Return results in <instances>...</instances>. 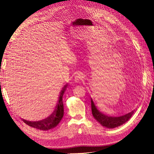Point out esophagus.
Instances as JSON below:
<instances>
[{
	"label": "esophagus",
	"mask_w": 154,
	"mask_h": 154,
	"mask_svg": "<svg viewBox=\"0 0 154 154\" xmlns=\"http://www.w3.org/2000/svg\"><path fill=\"white\" fill-rule=\"evenodd\" d=\"M83 79H84V77L81 74H77L75 76V78H74L75 82H79L80 81H81V80H82Z\"/></svg>",
	"instance_id": "obj_1"
}]
</instances>
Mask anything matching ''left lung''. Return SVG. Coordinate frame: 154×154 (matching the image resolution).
Instances as JSON below:
<instances>
[{"label":"left lung","instance_id":"1","mask_svg":"<svg viewBox=\"0 0 154 154\" xmlns=\"http://www.w3.org/2000/svg\"><path fill=\"white\" fill-rule=\"evenodd\" d=\"M91 108L92 115L95 119L99 122L103 127H106L109 128H114L122 125L130 119L134 113V110L131 111L128 114L119 116V117H112L108 116L100 112L97 107L91 99Z\"/></svg>","mask_w":154,"mask_h":154}]
</instances>
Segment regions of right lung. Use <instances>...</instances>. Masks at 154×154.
Returning a JSON list of instances; mask_svg holds the SVG:
<instances>
[{"mask_svg": "<svg viewBox=\"0 0 154 154\" xmlns=\"http://www.w3.org/2000/svg\"><path fill=\"white\" fill-rule=\"evenodd\" d=\"M67 87V84L64 85L62 88V90L61 91L60 94L58 103L56 106L55 110L49 117H48L42 120L36 121V122L28 121L22 119L23 122H25L26 124L32 127H34L42 131H48L55 127L59 124L63 116V105L62 97L65 91L66 90Z\"/></svg>", "mask_w": 154, "mask_h": 154, "instance_id": "add662e5", "label": "right lung"}]
</instances>
